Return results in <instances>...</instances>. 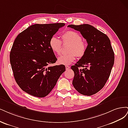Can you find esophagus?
<instances>
[{"instance_id": "34e87169", "label": "esophagus", "mask_w": 128, "mask_h": 128, "mask_svg": "<svg viewBox=\"0 0 128 128\" xmlns=\"http://www.w3.org/2000/svg\"><path fill=\"white\" fill-rule=\"evenodd\" d=\"M65 68H66V70H68L69 68H70V66H68V65H66Z\"/></svg>"}]
</instances>
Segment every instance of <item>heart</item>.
I'll return each mask as SVG.
<instances>
[{"label": "heart", "mask_w": 128, "mask_h": 128, "mask_svg": "<svg viewBox=\"0 0 128 128\" xmlns=\"http://www.w3.org/2000/svg\"><path fill=\"white\" fill-rule=\"evenodd\" d=\"M62 42L63 44H70L68 54L60 56L57 62L60 64L69 65L76 60V56L79 58L83 57L87 49V44L82 40L81 35L76 31L69 30L62 35V41L57 37L53 36L49 41V46L53 52L60 55L62 50Z\"/></svg>", "instance_id": "b5f03b06"}]
</instances>
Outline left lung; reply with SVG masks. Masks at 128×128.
Returning <instances> with one entry per match:
<instances>
[{"mask_svg": "<svg viewBox=\"0 0 128 128\" xmlns=\"http://www.w3.org/2000/svg\"><path fill=\"white\" fill-rule=\"evenodd\" d=\"M68 26L80 32L88 43L85 55L71 66L74 73L73 86L83 95H92L104 87L114 65V53L110 40L88 24Z\"/></svg>", "mask_w": 128, "mask_h": 128, "instance_id": "obj_1", "label": "left lung"}]
</instances>
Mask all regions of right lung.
Masks as SVG:
<instances>
[{"mask_svg":"<svg viewBox=\"0 0 128 128\" xmlns=\"http://www.w3.org/2000/svg\"><path fill=\"white\" fill-rule=\"evenodd\" d=\"M64 26L63 23L36 24L16 38L10 62L16 83L24 92L37 97H46L65 71L62 64L48 66L57 60L49 41Z\"/></svg>","mask_w":128,"mask_h":128,"instance_id":"obj_1","label":"right lung"}]
</instances>
